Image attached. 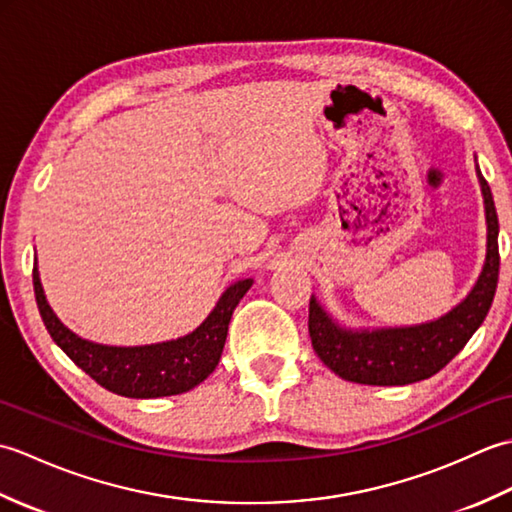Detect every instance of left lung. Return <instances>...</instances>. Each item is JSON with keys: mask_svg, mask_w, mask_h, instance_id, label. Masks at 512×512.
<instances>
[{"mask_svg": "<svg viewBox=\"0 0 512 512\" xmlns=\"http://www.w3.org/2000/svg\"><path fill=\"white\" fill-rule=\"evenodd\" d=\"M477 178L486 211V259L473 290L444 317L405 328H341L317 299H310L308 330L314 352L334 374L361 385H409L431 378L469 343L484 323L499 277V222L493 193L480 167Z\"/></svg>", "mask_w": 512, "mask_h": 512, "instance_id": "left-lung-1", "label": "left lung"}]
</instances>
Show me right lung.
I'll use <instances>...</instances> for the list:
<instances>
[{"mask_svg":"<svg viewBox=\"0 0 512 512\" xmlns=\"http://www.w3.org/2000/svg\"><path fill=\"white\" fill-rule=\"evenodd\" d=\"M32 286H35L39 314L52 341L85 374L118 396L160 398L184 394L213 374V369L220 363L233 310L248 288L253 286V279H242L228 286L220 301L215 303L213 312L191 334L180 336L176 341L138 347L92 343L65 328L43 295L37 259L35 268H32Z\"/></svg>","mask_w":512,"mask_h":512,"instance_id":"add662e5","label":"right lung"}]
</instances>
